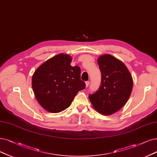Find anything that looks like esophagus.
<instances>
[{
  "mask_svg": "<svg viewBox=\"0 0 157 157\" xmlns=\"http://www.w3.org/2000/svg\"><path fill=\"white\" fill-rule=\"evenodd\" d=\"M85 83H86V87H87V86H89V85L90 84V82H89V81H86Z\"/></svg>",
  "mask_w": 157,
  "mask_h": 157,
  "instance_id": "1",
  "label": "esophagus"
}]
</instances>
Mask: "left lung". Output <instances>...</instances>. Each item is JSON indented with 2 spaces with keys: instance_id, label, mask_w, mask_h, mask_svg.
I'll return each mask as SVG.
<instances>
[{
  "instance_id": "obj_1",
  "label": "left lung",
  "mask_w": 157,
  "mask_h": 157,
  "mask_svg": "<svg viewBox=\"0 0 157 157\" xmlns=\"http://www.w3.org/2000/svg\"><path fill=\"white\" fill-rule=\"evenodd\" d=\"M98 63L101 74V85L89 98L98 113L110 115L127 103L132 89V79L124 64L111 55L100 56Z\"/></svg>"
}]
</instances>
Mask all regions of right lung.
I'll return each mask as SVG.
<instances>
[{"mask_svg":"<svg viewBox=\"0 0 157 157\" xmlns=\"http://www.w3.org/2000/svg\"><path fill=\"white\" fill-rule=\"evenodd\" d=\"M71 57L60 54L44 62L35 71L32 88L39 104L50 113L68 108L78 92L85 88L81 68L72 67Z\"/></svg>","mask_w":157,"mask_h":157,"instance_id":"add662e5","label":"right lung"}]
</instances>
